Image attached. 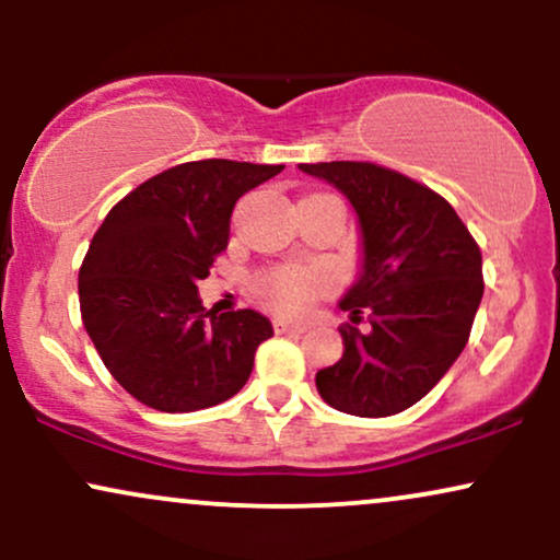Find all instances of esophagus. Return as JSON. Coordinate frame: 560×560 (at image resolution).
I'll return each instance as SVG.
<instances>
[{"mask_svg":"<svg viewBox=\"0 0 560 560\" xmlns=\"http://www.w3.org/2000/svg\"><path fill=\"white\" fill-rule=\"evenodd\" d=\"M273 329L276 334H302L307 329L305 324H294V320H284V318H276L273 320Z\"/></svg>","mask_w":560,"mask_h":560,"instance_id":"obj_1","label":"esophagus"}]
</instances>
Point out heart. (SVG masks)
<instances>
[{"label": "heart", "mask_w": 560, "mask_h": 560, "mask_svg": "<svg viewBox=\"0 0 560 560\" xmlns=\"http://www.w3.org/2000/svg\"><path fill=\"white\" fill-rule=\"evenodd\" d=\"M331 279L324 271H305V268H279L262 276L260 294L271 307L287 316L305 313L320 292H326Z\"/></svg>", "instance_id": "b5f03b06"}]
</instances>
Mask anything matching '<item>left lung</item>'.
I'll return each instance as SVG.
<instances>
[{
  "instance_id": "left-lung-1",
  "label": "left lung",
  "mask_w": 560,
  "mask_h": 560,
  "mask_svg": "<svg viewBox=\"0 0 560 560\" xmlns=\"http://www.w3.org/2000/svg\"><path fill=\"white\" fill-rule=\"evenodd\" d=\"M352 205L361 271L339 300L369 331L339 329L345 352L316 374L331 408L382 419L410 408L458 361L479 311L481 253L447 199L374 163L300 165Z\"/></svg>"
}]
</instances>
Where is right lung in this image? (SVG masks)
Here are the masks:
<instances>
[{"label": "right lung", "mask_w": 560, "mask_h": 560, "mask_svg": "<svg viewBox=\"0 0 560 560\" xmlns=\"http://www.w3.org/2000/svg\"><path fill=\"white\" fill-rule=\"evenodd\" d=\"M284 165L195 160L126 195L102 221L79 273L81 318L128 395L163 413L229 400L273 326L258 311L215 316L197 281L226 249L231 210Z\"/></svg>", "instance_id": "1"}]
</instances>
